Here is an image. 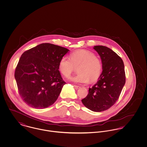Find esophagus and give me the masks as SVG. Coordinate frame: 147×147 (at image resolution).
I'll return each instance as SVG.
<instances>
[{
	"label": "esophagus",
	"mask_w": 147,
	"mask_h": 147,
	"mask_svg": "<svg viewBox=\"0 0 147 147\" xmlns=\"http://www.w3.org/2000/svg\"><path fill=\"white\" fill-rule=\"evenodd\" d=\"M74 87L76 88V89H78V88H80V86H77V85H74Z\"/></svg>",
	"instance_id": "obj_1"
}]
</instances>
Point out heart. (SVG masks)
Here are the masks:
<instances>
[{"instance_id":"b5f03b06","label":"heart","mask_w":147,"mask_h":147,"mask_svg":"<svg viewBox=\"0 0 147 147\" xmlns=\"http://www.w3.org/2000/svg\"><path fill=\"white\" fill-rule=\"evenodd\" d=\"M77 67L78 74L70 77V80L75 83L86 84L90 79L92 82L98 80L102 71L103 63L92 51L78 50L72 53L70 58L63 56L59 65L60 72L66 77L70 76Z\"/></svg>"}]
</instances>
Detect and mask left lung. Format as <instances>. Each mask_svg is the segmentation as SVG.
<instances>
[{
  "mask_svg": "<svg viewBox=\"0 0 147 147\" xmlns=\"http://www.w3.org/2000/svg\"><path fill=\"white\" fill-rule=\"evenodd\" d=\"M103 63V71L97 83L88 90L82 102L94 112L108 109L118 100L125 83L124 65L122 59L111 49L94 46Z\"/></svg>",
  "mask_w": 147,
  "mask_h": 147,
  "instance_id": "1",
  "label": "left lung"
}]
</instances>
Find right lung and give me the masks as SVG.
I'll return each mask as SVG.
<instances>
[{
    "mask_svg": "<svg viewBox=\"0 0 147 147\" xmlns=\"http://www.w3.org/2000/svg\"><path fill=\"white\" fill-rule=\"evenodd\" d=\"M69 50L43 43L25 51L15 71L18 92L25 103L37 109L54 103L66 82L59 71L60 59Z\"/></svg>",
    "mask_w": 147,
    "mask_h": 147,
    "instance_id": "1",
    "label": "right lung"
}]
</instances>
